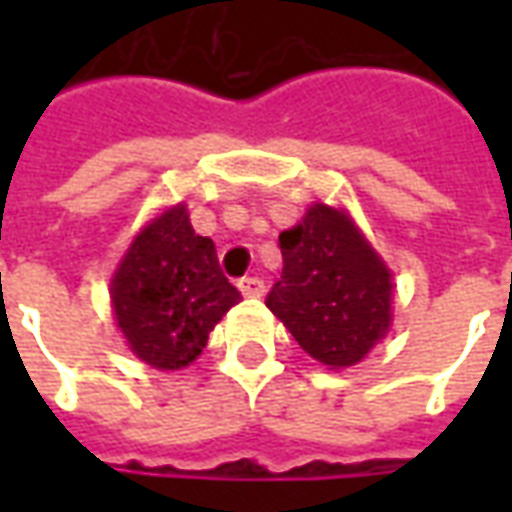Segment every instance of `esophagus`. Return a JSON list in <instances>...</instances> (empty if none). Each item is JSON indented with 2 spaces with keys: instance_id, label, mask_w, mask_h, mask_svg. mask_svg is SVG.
Instances as JSON below:
<instances>
[{
  "instance_id": "obj_1",
  "label": "esophagus",
  "mask_w": 512,
  "mask_h": 512,
  "mask_svg": "<svg viewBox=\"0 0 512 512\" xmlns=\"http://www.w3.org/2000/svg\"><path fill=\"white\" fill-rule=\"evenodd\" d=\"M238 288H241L244 296H252V299H257V296H263V293H266V285H263V279L260 277H244L241 282H238Z\"/></svg>"
}]
</instances>
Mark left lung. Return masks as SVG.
<instances>
[{
  "mask_svg": "<svg viewBox=\"0 0 512 512\" xmlns=\"http://www.w3.org/2000/svg\"><path fill=\"white\" fill-rule=\"evenodd\" d=\"M282 277L266 307L296 343L323 365L348 367L389 329L392 277L354 222L329 205H312L279 235Z\"/></svg>",
  "mask_w": 512,
  "mask_h": 512,
  "instance_id": "obj_1",
  "label": "left lung"
}]
</instances>
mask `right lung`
<instances>
[{"label":"right lung","instance_id":"obj_1","mask_svg":"<svg viewBox=\"0 0 512 512\" xmlns=\"http://www.w3.org/2000/svg\"><path fill=\"white\" fill-rule=\"evenodd\" d=\"M241 290L224 277L211 238L178 205L147 224L112 282L117 326L142 362L178 370L194 362Z\"/></svg>","mask_w":512,"mask_h":512}]
</instances>
